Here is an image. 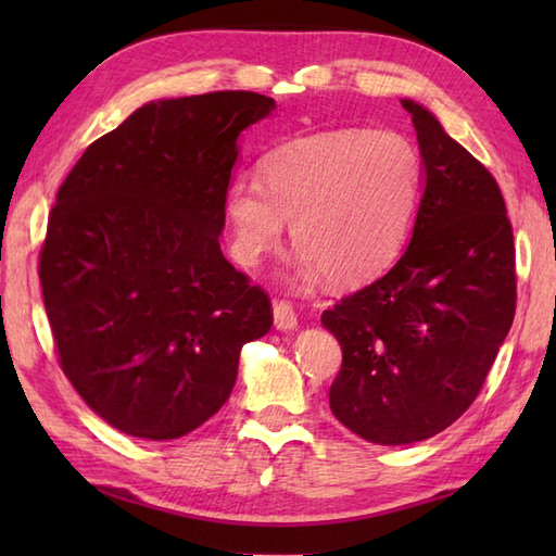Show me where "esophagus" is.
Listing matches in <instances>:
<instances>
[{"label": "esophagus", "instance_id": "34e87169", "mask_svg": "<svg viewBox=\"0 0 556 556\" xmlns=\"http://www.w3.org/2000/svg\"><path fill=\"white\" fill-rule=\"evenodd\" d=\"M299 317L293 313V305L287 301H275V327L281 329V332H291L296 329Z\"/></svg>", "mask_w": 556, "mask_h": 556}]
</instances>
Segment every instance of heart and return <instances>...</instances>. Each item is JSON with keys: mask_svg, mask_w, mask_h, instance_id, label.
<instances>
[{"mask_svg": "<svg viewBox=\"0 0 556 556\" xmlns=\"http://www.w3.org/2000/svg\"><path fill=\"white\" fill-rule=\"evenodd\" d=\"M425 195L418 146L387 128H337L269 152L257 174H236L222 210L231 253L253 267L279 248L291 219L293 275L351 287L394 263Z\"/></svg>", "mask_w": 556, "mask_h": 556, "instance_id": "1", "label": "heart"}]
</instances>
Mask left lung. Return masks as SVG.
Returning a JSON list of instances; mask_svg holds the SVG:
<instances>
[{"label": "left lung", "mask_w": 556, "mask_h": 556, "mask_svg": "<svg viewBox=\"0 0 556 556\" xmlns=\"http://www.w3.org/2000/svg\"><path fill=\"white\" fill-rule=\"evenodd\" d=\"M425 195L404 253L323 313L341 344L329 408L375 444H413L473 404L516 311L514 233L494 176L420 102Z\"/></svg>", "instance_id": "obj_1"}]
</instances>
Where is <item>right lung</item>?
<instances>
[{
	"mask_svg": "<svg viewBox=\"0 0 556 556\" xmlns=\"http://www.w3.org/2000/svg\"><path fill=\"white\" fill-rule=\"evenodd\" d=\"M277 104L245 90L157 100L98 138L56 193L40 285L59 363L112 428L176 440L227 404L271 303L222 255L239 136Z\"/></svg>",
	"mask_w": 556,
	"mask_h": 556,
	"instance_id": "right-lung-1",
	"label": "right lung"
}]
</instances>
